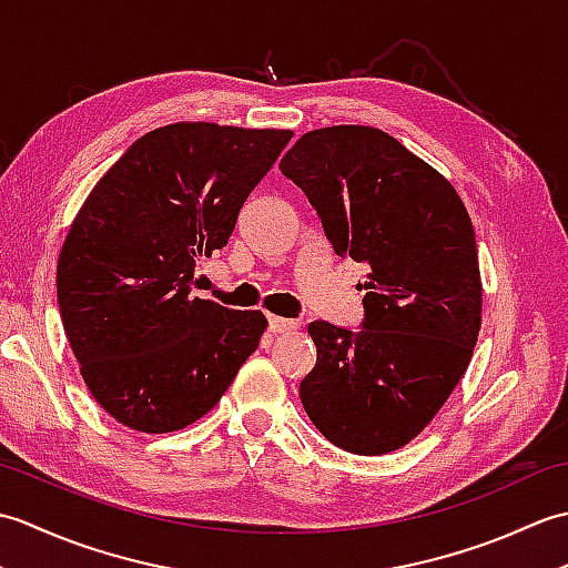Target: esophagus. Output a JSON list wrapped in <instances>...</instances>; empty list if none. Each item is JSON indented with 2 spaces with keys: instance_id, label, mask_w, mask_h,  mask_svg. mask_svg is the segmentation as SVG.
<instances>
[{
  "instance_id": "1",
  "label": "esophagus",
  "mask_w": 568,
  "mask_h": 568,
  "mask_svg": "<svg viewBox=\"0 0 568 568\" xmlns=\"http://www.w3.org/2000/svg\"><path fill=\"white\" fill-rule=\"evenodd\" d=\"M297 327L300 324L295 320H285V317H275V315L268 317V329L273 334H287V332H295Z\"/></svg>"
}]
</instances>
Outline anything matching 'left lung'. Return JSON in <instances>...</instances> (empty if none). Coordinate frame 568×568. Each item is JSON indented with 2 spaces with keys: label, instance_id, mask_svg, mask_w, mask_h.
I'll list each match as a JSON object with an SVG mask.
<instances>
[{
  "label": "left lung",
  "instance_id": "1",
  "mask_svg": "<svg viewBox=\"0 0 568 568\" xmlns=\"http://www.w3.org/2000/svg\"><path fill=\"white\" fill-rule=\"evenodd\" d=\"M281 171L305 192L336 256L366 263L364 322H312L317 364L300 400L344 452L400 449L462 381L480 329L474 224L449 180L371 126L297 139Z\"/></svg>",
  "mask_w": 568,
  "mask_h": 568
}]
</instances>
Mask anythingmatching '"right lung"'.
<instances>
[{
	"mask_svg": "<svg viewBox=\"0 0 568 568\" xmlns=\"http://www.w3.org/2000/svg\"><path fill=\"white\" fill-rule=\"evenodd\" d=\"M291 139L207 122L153 129L84 200L58 258V307L84 383L116 422L183 429L256 352L263 312L192 297L190 283Z\"/></svg>",
	"mask_w": 568,
	"mask_h": 568,
	"instance_id": "1",
	"label": "right lung"
}]
</instances>
